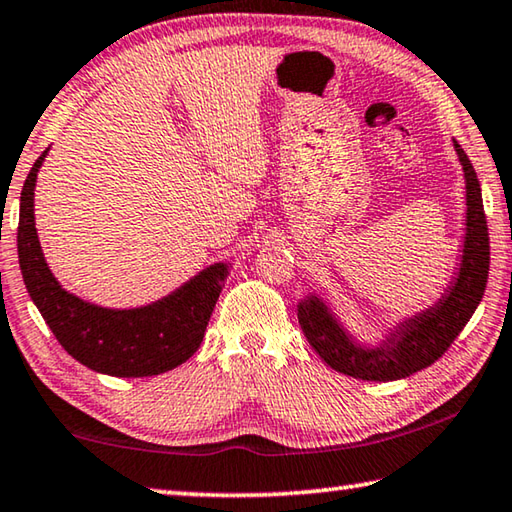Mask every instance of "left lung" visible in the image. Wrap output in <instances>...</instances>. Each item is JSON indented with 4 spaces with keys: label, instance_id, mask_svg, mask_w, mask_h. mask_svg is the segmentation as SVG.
Returning <instances> with one entry per match:
<instances>
[{
    "label": "left lung",
    "instance_id": "left-lung-1",
    "mask_svg": "<svg viewBox=\"0 0 512 512\" xmlns=\"http://www.w3.org/2000/svg\"><path fill=\"white\" fill-rule=\"evenodd\" d=\"M453 145L465 170L467 186V234L458 278L433 307L399 323L378 348L353 344L328 305L321 298L307 296L298 305V323L319 358L335 371L362 380H380V383L408 378L431 367L449 351L453 339L460 335L481 303L490 271L488 221H485L481 184L472 161L458 141H453Z\"/></svg>",
    "mask_w": 512,
    "mask_h": 512
}]
</instances>
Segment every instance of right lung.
Segmentation results:
<instances>
[{
  "mask_svg": "<svg viewBox=\"0 0 512 512\" xmlns=\"http://www.w3.org/2000/svg\"><path fill=\"white\" fill-rule=\"evenodd\" d=\"M36 159L20 193L18 257L24 285L59 344L84 367L118 378H143L180 367L205 337L227 278V264L200 271L173 294L136 310H107L61 289L47 266L34 223Z\"/></svg>",
  "mask_w": 512,
  "mask_h": 512,
  "instance_id": "obj_1",
  "label": "right lung"
}]
</instances>
